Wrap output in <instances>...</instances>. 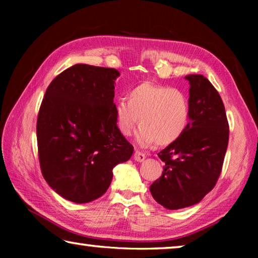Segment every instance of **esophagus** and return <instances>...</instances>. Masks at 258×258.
<instances>
[{
    "instance_id": "34e87169",
    "label": "esophagus",
    "mask_w": 258,
    "mask_h": 258,
    "mask_svg": "<svg viewBox=\"0 0 258 258\" xmlns=\"http://www.w3.org/2000/svg\"><path fill=\"white\" fill-rule=\"evenodd\" d=\"M145 159H146L145 154H142V152H140L138 150L134 152V160L135 161H140V163H141V161H143Z\"/></svg>"
}]
</instances>
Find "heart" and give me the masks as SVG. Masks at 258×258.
<instances>
[{
    "label": "heart",
    "mask_w": 258,
    "mask_h": 258,
    "mask_svg": "<svg viewBox=\"0 0 258 258\" xmlns=\"http://www.w3.org/2000/svg\"><path fill=\"white\" fill-rule=\"evenodd\" d=\"M115 119L119 132L130 137L139 124L135 143L148 148L156 142L168 146L184 133L190 119L187 95L178 89L145 82L131 89L127 100L115 104Z\"/></svg>",
    "instance_id": "1"
}]
</instances>
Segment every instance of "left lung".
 Masks as SVG:
<instances>
[{
  "mask_svg": "<svg viewBox=\"0 0 258 258\" xmlns=\"http://www.w3.org/2000/svg\"><path fill=\"white\" fill-rule=\"evenodd\" d=\"M190 119L175 142L158 156L164 161L161 176L150 185L157 203L167 209L198 204L215 186L229 142V124L223 101L206 77L186 75Z\"/></svg>",
  "mask_w": 258,
  "mask_h": 258,
  "instance_id": "left-lung-1",
  "label": "left lung"
}]
</instances>
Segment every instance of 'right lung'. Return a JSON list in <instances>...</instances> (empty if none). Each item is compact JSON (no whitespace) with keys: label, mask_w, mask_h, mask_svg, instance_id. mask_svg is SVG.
Wrapping results in <instances>:
<instances>
[{"label":"right lung","mask_w":258,"mask_h":258,"mask_svg":"<svg viewBox=\"0 0 258 258\" xmlns=\"http://www.w3.org/2000/svg\"><path fill=\"white\" fill-rule=\"evenodd\" d=\"M113 68L74 64L47 87L36 134L42 174L50 187L76 204L98 199L108 190L116 165L133 147L115 119Z\"/></svg>","instance_id":"1"}]
</instances>
